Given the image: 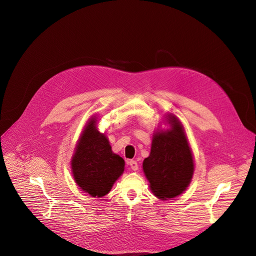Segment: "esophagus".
Listing matches in <instances>:
<instances>
[{
  "instance_id": "obj_1",
  "label": "esophagus",
  "mask_w": 256,
  "mask_h": 256,
  "mask_svg": "<svg viewBox=\"0 0 256 256\" xmlns=\"http://www.w3.org/2000/svg\"><path fill=\"white\" fill-rule=\"evenodd\" d=\"M128 165H130V169H132V170H134V171H136V170H138V162H136V161H134V160H130V161H128Z\"/></svg>"
}]
</instances>
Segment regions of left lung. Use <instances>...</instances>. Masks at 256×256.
Listing matches in <instances>:
<instances>
[{
    "label": "left lung",
    "instance_id": "obj_1",
    "mask_svg": "<svg viewBox=\"0 0 256 256\" xmlns=\"http://www.w3.org/2000/svg\"><path fill=\"white\" fill-rule=\"evenodd\" d=\"M166 118L170 128L153 134L150 155L142 162L152 192L164 200L184 192L194 171L192 151L184 126L171 114Z\"/></svg>",
    "mask_w": 256,
    "mask_h": 256
}]
</instances>
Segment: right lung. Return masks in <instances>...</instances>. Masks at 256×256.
Returning a JSON list of instances; mask_svg holds the SVG:
<instances>
[{
    "instance_id": "add662e5",
    "label": "right lung",
    "mask_w": 256,
    "mask_h": 256,
    "mask_svg": "<svg viewBox=\"0 0 256 256\" xmlns=\"http://www.w3.org/2000/svg\"><path fill=\"white\" fill-rule=\"evenodd\" d=\"M91 118L85 126L72 157V172L77 186L94 198L106 196L124 171V160L112 150L104 134Z\"/></svg>"
}]
</instances>
